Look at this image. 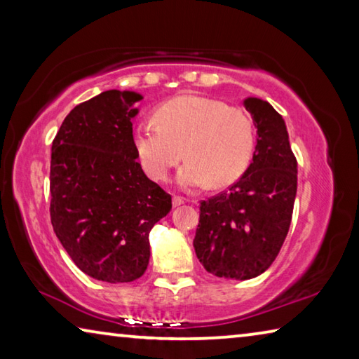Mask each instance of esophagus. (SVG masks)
Instances as JSON below:
<instances>
[{
  "instance_id": "obj_1",
  "label": "esophagus",
  "mask_w": 359,
  "mask_h": 359,
  "mask_svg": "<svg viewBox=\"0 0 359 359\" xmlns=\"http://www.w3.org/2000/svg\"><path fill=\"white\" fill-rule=\"evenodd\" d=\"M184 203H185V198H182V196H172L174 208H177V205H182Z\"/></svg>"
}]
</instances>
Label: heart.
<instances>
[{
    "mask_svg": "<svg viewBox=\"0 0 359 359\" xmlns=\"http://www.w3.org/2000/svg\"><path fill=\"white\" fill-rule=\"evenodd\" d=\"M154 120L135 126L139 161L154 180H165L185 155L179 182L187 188L231 185L250 166L257 130L250 115L220 100L184 95L156 109Z\"/></svg>",
    "mask_w": 359,
    "mask_h": 359,
    "instance_id": "b5f03b06",
    "label": "heart"
}]
</instances>
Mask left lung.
Returning a JSON list of instances; mask_svg holds the SVG:
<instances>
[{
	"label": "left lung",
	"mask_w": 359,
	"mask_h": 359,
	"mask_svg": "<svg viewBox=\"0 0 359 359\" xmlns=\"http://www.w3.org/2000/svg\"><path fill=\"white\" fill-rule=\"evenodd\" d=\"M257 126L253 161L226 191L199 203L193 245L212 276L253 278L277 258L287 238L297 188V161L282 115L269 102L248 98Z\"/></svg>",
	"instance_id": "8db88e82"
}]
</instances>
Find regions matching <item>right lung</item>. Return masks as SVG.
Here are the masks:
<instances>
[{"mask_svg":"<svg viewBox=\"0 0 359 359\" xmlns=\"http://www.w3.org/2000/svg\"><path fill=\"white\" fill-rule=\"evenodd\" d=\"M135 92L107 90L66 115L52 142L50 222L71 259L109 283L147 269L149 233L172 208L133 144Z\"/></svg>","mask_w":359,"mask_h":359,"instance_id":"add662e5","label":"right lung"}]
</instances>
